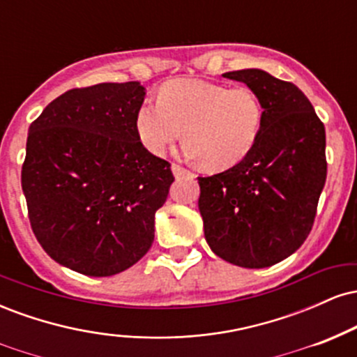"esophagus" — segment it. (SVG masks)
Masks as SVG:
<instances>
[{
	"instance_id": "34e87169",
	"label": "esophagus",
	"mask_w": 357,
	"mask_h": 357,
	"mask_svg": "<svg viewBox=\"0 0 357 357\" xmlns=\"http://www.w3.org/2000/svg\"><path fill=\"white\" fill-rule=\"evenodd\" d=\"M171 169H173V173H174V176H176V178H178V179L188 178V176L191 174L190 171L186 169V167H183V166H179V165H173V166H171Z\"/></svg>"
}]
</instances>
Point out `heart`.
I'll return each instance as SVG.
<instances>
[{
  "label": "heart",
  "mask_w": 357,
  "mask_h": 357,
  "mask_svg": "<svg viewBox=\"0 0 357 357\" xmlns=\"http://www.w3.org/2000/svg\"><path fill=\"white\" fill-rule=\"evenodd\" d=\"M134 126L151 154H165L184 132L188 158L223 171L240 165L253 151L264 126V104L245 85L181 79L159 90L158 102H142Z\"/></svg>",
  "instance_id": "b5f03b06"
}]
</instances>
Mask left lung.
<instances>
[{"mask_svg": "<svg viewBox=\"0 0 357 357\" xmlns=\"http://www.w3.org/2000/svg\"><path fill=\"white\" fill-rule=\"evenodd\" d=\"M223 77L255 90L264 126L240 165L198 178L204 238L233 265L272 267L301 248L312 230L327 176L326 129L290 82L258 68Z\"/></svg>", "mask_w": 357, "mask_h": 357, "instance_id": "obj_1", "label": "left lung"}]
</instances>
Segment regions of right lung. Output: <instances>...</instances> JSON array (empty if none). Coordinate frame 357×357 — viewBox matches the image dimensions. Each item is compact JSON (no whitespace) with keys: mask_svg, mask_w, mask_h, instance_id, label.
<instances>
[{"mask_svg":"<svg viewBox=\"0 0 357 357\" xmlns=\"http://www.w3.org/2000/svg\"><path fill=\"white\" fill-rule=\"evenodd\" d=\"M139 82L72 89L28 129L22 188L36 240L89 277L132 267L154 241V215L174 181L171 165L136 134Z\"/></svg>","mask_w":357,"mask_h":357,"instance_id":"right-lung-1","label":"right lung"}]
</instances>
